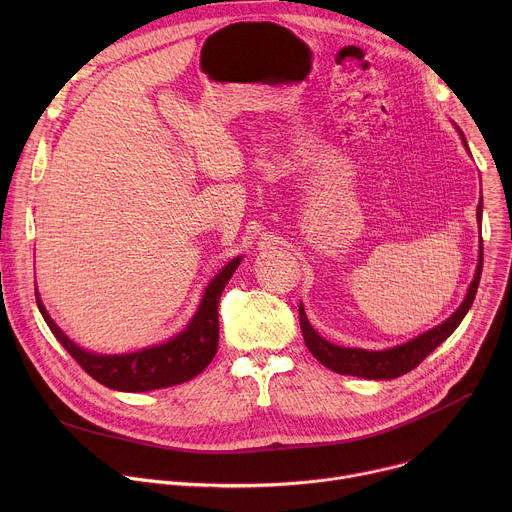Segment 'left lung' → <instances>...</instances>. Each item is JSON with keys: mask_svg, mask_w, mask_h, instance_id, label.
<instances>
[{"mask_svg": "<svg viewBox=\"0 0 512 512\" xmlns=\"http://www.w3.org/2000/svg\"><path fill=\"white\" fill-rule=\"evenodd\" d=\"M460 135H462L464 145L468 148L466 137L462 131H460ZM476 216H478V221H482V200L478 204ZM480 275H482V245H480V261L476 267V275L470 283L468 296L462 302V306L444 324L435 326V328L427 330L425 334H421L401 346L389 348V350H362V348L336 346V344L324 340L310 326L306 312L300 306V326H302L306 346L324 364L326 369H330L338 375H352V377H362V379H397V377L413 371L427 354H431L446 338H450V334L460 326V322L464 320V316L468 314V310L476 298Z\"/></svg>", "mask_w": 512, "mask_h": 512, "instance_id": "1", "label": "left lung"}]
</instances>
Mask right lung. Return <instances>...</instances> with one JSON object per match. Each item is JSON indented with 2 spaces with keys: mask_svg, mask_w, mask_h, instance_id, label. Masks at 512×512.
<instances>
[{
  "mask_svg": "<svg viewBox=\"0 0 512 512\" xmlns=\"http://www.w3.org/2000/svg\"><path fill=\"white\" fill-rule=\"evenodd\" d=\"M241 257H235L206 287L200 308L192 322L172 340L131 354H95L79 348L48 316L36 291V304L56 340L75 358L81 369L97 383L115 391H154L186 383L200 375L218 348V300L223 289L239 267Z\"/></svg>",
  "mask_w": 512,
  "mask_h": 512,
  "instance_id": "obj_1",
  "label": "right lung"
}]
</instances>
